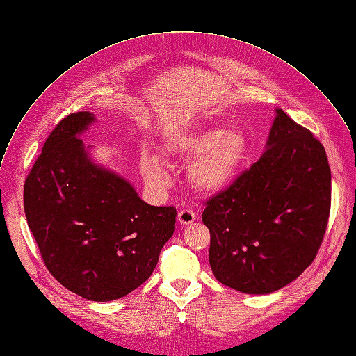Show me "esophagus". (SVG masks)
I'll return each mask as SVG.
<instances>
[{
    "label": "esophagus",
    "mask_w": 356,
    "mask_h": 356,
    "mask_svg": "<svg viewBox=\"0 0 356 356\" xmlns=\"http://www.w3.org/2000/svg\"><path fill=\"white\" fill-rule=\"evenodd\" d=\"M179 222L181 223V225H191V223H193L195 220H196V215H195V211L191 209V207H186V209H181L180 211H179Z\"/></svg>",
    "instance_id": "obj_1"
}]
</instances>
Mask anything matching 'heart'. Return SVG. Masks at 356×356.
<instances>
[{"instance_id": "1", "label": "heart", "mask_w": 356, "mask_h": 356, "mask_svg": "<svg viewBox=\"0 0 356 356\" xmlns=\"http://www.w3.org/2000/svg\"><path fill=\"white\" fill-rule=\"evenodd\" d=\"M248 156V138L239 129L223 130L207 126L191 134L172 140L164 149L170 165L179 161L191 163L192 184L203 193H218L229 187L242 172ZM145 180L156 191L168 188L172 176L169 166L157 156L140 160Z\"/></svg>"}]
</instances>
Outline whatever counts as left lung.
<instances>
[{
    "instance_id": "obj_1",
    "label": "left lung",
    "mask_w": 356,
    "mask_h": 356,
    "mask_svg": "<svg viewBox=\"0 0 356 356\" xmlns=\"http://www.w3.org/2000/svg\"><path fill=\"white\" fill-rule=\"evenodd\" d=\"M330 211V169L321 141L283 111L268 149L227 188L206 202L209 262L223 285L275 292L318 254Z\"/></svg>"
}]
</instances>
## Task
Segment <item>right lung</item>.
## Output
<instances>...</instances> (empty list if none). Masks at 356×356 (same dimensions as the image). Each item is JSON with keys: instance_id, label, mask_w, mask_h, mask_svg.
I'll return each mask as SVG.
<instances>
[{"instance_id": "obj_1", "label": "right lung", "mask_w": 356, "mask_h": 356, "mask_svg": "<svg viewBox=\"0 0 356 356\" xmlns=\"http://www.w3.org/2000/svg\"><path fill=\"white\" fill-rule=\"evenodd\" d=\"M94 120L79 111L54 127L24 183V211L49 272L68 291L107 302L150 277L177 211L147 204L91 161L77 136Z\"/></svg>"}]
</instances>
